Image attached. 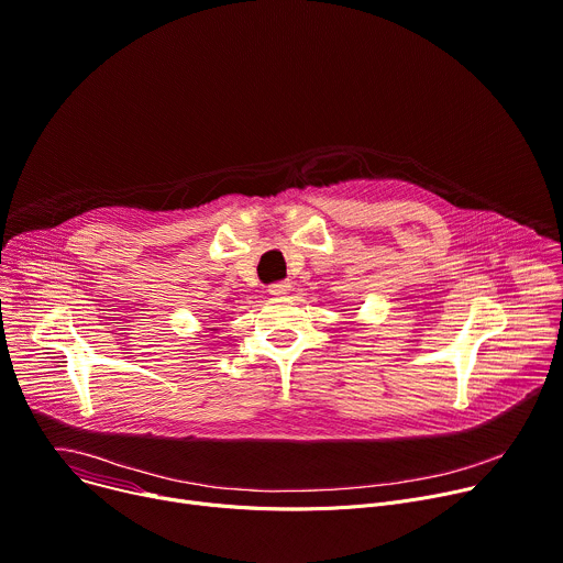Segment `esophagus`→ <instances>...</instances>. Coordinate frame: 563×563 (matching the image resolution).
Instances as JSON below:
<instances>
[{
  "mask_svg": "<svg viewBox=\"0 0 563 563\" xmlns=\"http://www.w3.org/2000/svg\"><path fill=\"white\" fill-rule=\"evenodd\" d=\"M290 288H292L290 282H277V284H271V286H268V292H271L273 297H284V295L290 292Z\"/></svg>",
  "mask_w": 563,
  "mask_h": 563,
  "instance_id": "1",
  "label": "esophagus"
}]
</instances>
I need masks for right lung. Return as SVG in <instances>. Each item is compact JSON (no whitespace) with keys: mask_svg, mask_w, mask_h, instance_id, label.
Instances as JSON below:
<instances>
[{"mask_svg":"<svg viewBox=\"0 0 563 563\" xmlns=\"http://www.w3.org/2000/svg\"><path fill=\"white\" fill-rule=\"evenodd\" d=\"M209 331H219V329H209Z\"/></svg>","mask_w":563,"mask_h":563,"instance_id":"1","label":"right lung"}]
</instances>
